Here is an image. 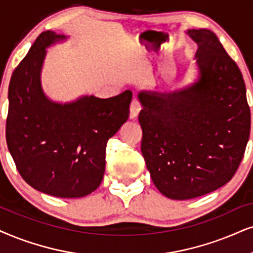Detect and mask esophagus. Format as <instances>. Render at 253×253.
Wrapping results in <instances>:
<instances>
[{
  "mask_svg": "<svg viewBox=\"0 0 253 253\" xmlns=\"http://www.w3.org/2000/svg\"><path fill=\"white\" fill-rule=\"evenodd\" d=\"M129 111L130 119H135V118L139 116V112L141 111V104H140V101L136 100V99H133L132 103H130Z\"/></svg>",
  "mask_w": 253,
  "mask_h": 253,
  "instance_id": "34e87169",
  "label": "esophagus"
}]
</instances>
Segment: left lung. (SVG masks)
<instances>
[{"instance_id":"1","label":"left lung","mask_w":253,"mask_h":253,"mask_svg":"<svg viewBox=\"0 0 253 253\" xmlns=\"http://www.w3.org/2000/svg\"><path fill=\"white\" fill-rule=\"evenodd\" d=\"M197 43L200 79L172 93L140 92L141 152L165 196L190 200L231 180L244 156L251 114L242 72L207 29L188 31Z\"/></svg>"}]
</instances>
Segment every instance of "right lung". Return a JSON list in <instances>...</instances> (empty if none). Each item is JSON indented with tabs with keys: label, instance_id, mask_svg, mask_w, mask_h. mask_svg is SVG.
<instances>
[{
	"label": "right lung",
	"instance_id": "obj_1",
	"mask_svg": "<svg viewBox=\"0 0 253 253\" xmlns=\"http://www.w3.org/2000/svg\"><path fill=\"white\" fill-rule=\"evenodd\" d=\"M65 36L44 31L12 72L5 137L16 168L29 185L62 198L91 194L105 172L110 137L129 117L132 91L100 99L86 95L52 103L41 87L45 47Z\"/></svg>",
	"mask_w": 253,
	"mask_h": 253
}]
</instances>
